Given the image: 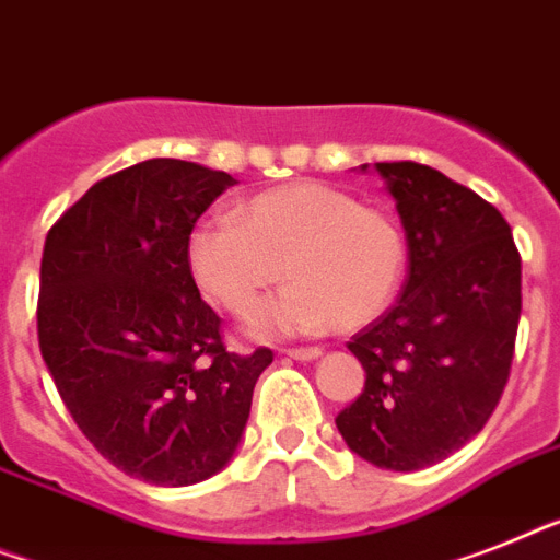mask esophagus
Instances as JSON below:
<instances>
[{
    "mask_svg": "<svg viewBox=\"0 0 560 560\" xmlns=\"http://www.w3.org/2000/svg\"><path fill=\"white\" fill-rule=\"evenodd\" d=\"M283 354L291 360H300V363H308V360L320 358L323 349H317V346H306V349H285Z\"/></svg>",
    "mask_w": 560,
    "mask_h": 560,
    "instance_id": "esophagus-1",
    "label": "esophagus"
}]
</instances>
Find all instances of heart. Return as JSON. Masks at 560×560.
<instances>
[{
    "label": "heart",
    "mask_w": 560,
    "mask_h": 560,
    "mask_svg": "<svg viewBox=\"0 0 560 560\" xmlns=\"http://www.w3.org/2000/svg\"><path fill=\"white\" fill-rule=\"evenodd\" d=\"M188 271L211 303L252 312L275 280L289 283L248 320L254 337L363 329L404 285V229L349 191L300 179L271 188L234 211L206 220L188 237Z\"/></svg>",
    "instance_id": "b5f03b06"
}]
</instances>
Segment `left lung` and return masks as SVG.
I'll list each match as a JSON object with an SVG mask.
<instances>
[{
  "label": "left lung",
  "instance_id": "obj_1",
  "mask_svg": "<svg viewBox=\"0 0 560 560\" xmlns=\"http://www.w3.org/2000/svg\"><path fill=\"white\" fill-rule=\"evenodd\" d=\"M374 174L404 223L409 277L395 306L349 340L366 386L335 423L358 457L415 472L495 412L518 335L521 254L501 211L441 171L374 163Z\"/></svg>",
  "mask_w": 560,
  "mask_h": 560
}]
</instances>
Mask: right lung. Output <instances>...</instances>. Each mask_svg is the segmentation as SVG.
<instances>
[{"label":"right lung","instance_id":"add662e5","mask_svg":"<svg viewBox=\"0 0 560 560\" xmlns=\"http://www.w3.org/2000/svg\"><path fill=\"white\" fill-rule=\"evenodd\" d=\"M231 186L225 171L156 156L100 179L45 237V366L100 455L156 487H191L229 464L275 360L225 352L188 271L194 223Z\"/></svg>","mask_w":560,"mask_h":560}]
</instances>
